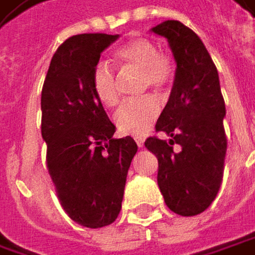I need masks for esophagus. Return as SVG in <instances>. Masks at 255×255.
I'll return each instance as SVG.
<instances>
[{"mask_svg":"<svg viewBox=\"0 0 255 255\" xmlns=\"http://www.w3.org/2000/svg\"><path fill=\"white\" fill-rule=\"evenodd\" d=\"M135 143H137V146L141 149V147L144 146V138H143V137H135Z\"/></svg>","mask_w":255,"mask_h":255,"instance_id":"1","label":"esophagus"}]
</instances>
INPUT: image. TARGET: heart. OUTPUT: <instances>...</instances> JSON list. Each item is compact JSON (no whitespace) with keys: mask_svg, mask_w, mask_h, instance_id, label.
<instances>
[{"mask_svg":"<svg viewBox=\"0 0 255 255\" xmlns=\"http://www.w3.org/2000/svg\"><path fill=\"white\" fill-rule=\"evenodd\" d=\"M114 58L121 68L138 70L143 74L141 84L154 90H163L172 80L174 65L166 55L157 52L154 42L144 37L132 39L115 51ZM92 87L98 101L105 106H115L120 93L117 77L111 65L101 61L93 68ZM159 115V104L154 98L144 96L135 101H128L121 105L114 121L117 128L124 134L143 135L150 129L151 124Z\"/></svg>","mask_w":255,"mask_h":255,"instance_id":"1","label":"heart"}]
</instances>
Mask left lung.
Masks as SVG:
<instances>
[{"instance_id":"left-lung-1","label":"left lung","mask_w":255,"mask_h":255,"mask_svg":"<svg viewBox=\"0 0 255 255\" xmlns=\"http://www.w3.org/2000/svg\"><path fill=\"white\" fill-rule=\"evenodd\" d=\"M151 32L168 40L176 68L156 123V131L171 138L149 137L144 146L157 157V185L166 206L176 215L196 216L216 198L223 176L226 109L219 74L201 39L181 21L166 20Z\"/></svg>"}]
</instances>
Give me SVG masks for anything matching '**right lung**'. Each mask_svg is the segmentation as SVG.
<instances>
[{
  "label": "right lung",
  "instance_id": "add662e5",
  "mask_svg": "<svg viewBox=\"0 0 255 255\" xmlns=\"http://www.w3.org/2000/svg\"><path fill=\"white\" fill-rule=\"evenodd\" d=\"M118 37H68L51 59L40 99L46 163L61 206L76 223L92 229L118 218L137 153L129 135L114 138L115 126L92 87L101 54Z\"/></svg>",
  "mask_w": 255,
  "mask_h": 255
}]
</instances>
